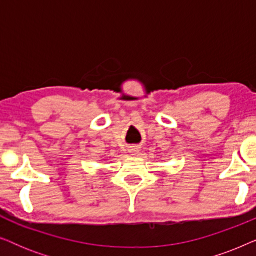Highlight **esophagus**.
<instances>
[{
  "mask_svg": "<svg viewBox=\"0 0 256 256\" xmlns=\"http://www.w3.org/2000/svg\"><path fill=\"white\" fill-rule=\"evenodd\" d=\"M138 152L140 150L138 146H130V148H129V154H130V155H134V156L138 155Z\"/></svg>",
  "mask_w": 256,
  "mask_h": 256,
  "instance_id": "obj_1",
  "label": "esophagus"
}]
</instances>
